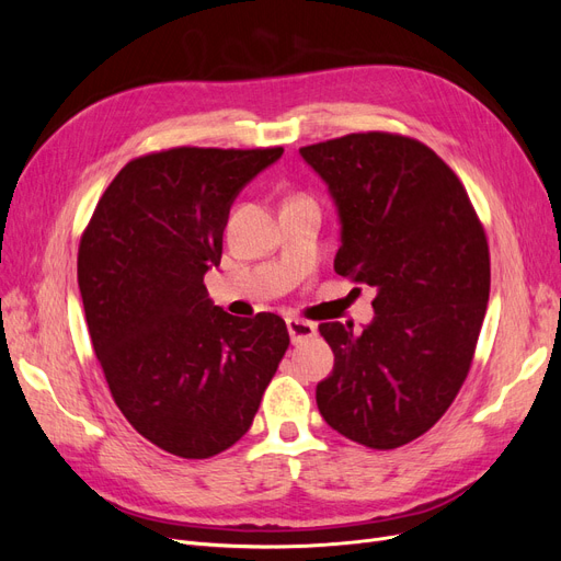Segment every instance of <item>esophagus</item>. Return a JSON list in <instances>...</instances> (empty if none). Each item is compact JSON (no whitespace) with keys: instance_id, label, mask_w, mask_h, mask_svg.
<instances>
[{"instance_id":"esophagus-1","label":"esophagus","mask_w":561,"mask_h":561,"mask_svg":"<svg viewBox=\"0 0 561 561\" xmlns=\"http://www.w3.org/2000/svg\"><path fill=\"white\" fill-rule=\"evenodd\" d=\"M287 332H290L293 344H301L307 342V339L316 336V325L311 320L304 318H287Z\"/></svg>"}]
</instances>
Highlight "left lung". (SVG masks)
I'll list each match as a JSON object with an SVG mask.
<instances>
[{"mask_svg":"<svg viewBox=\"0 0 561 561\" xmlns=\"http://www.w3.org/2000/svg\"><path fill=\"white\" fill-rule=\"evenodd\" d=\"M299 154L342 217L334 271L369 285L377 311L360 334L318 325L334 353L318 410L353 443L402 447L443 419L470 371L491 285L484 227L463 182L407 135L348 133Z\"/></svg>","mask_w":561,"mask_h":561,"instance_id":"8db88e82","label":"left lung"}]
</instances>
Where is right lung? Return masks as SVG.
<instances>
[{
	"label": "right lung",
	"instance_id": "add662e5",
	"mask_svg": "<svg viewBox=\"0 0 561 561\" xmlns=\"http://www.w3.org/2000/svg\"><path fill=\"white\" fill-rule=\"evenodd\" d=\"M283 147H171L128 161L81 233L77 278L118 410L151 445L210 458L248 433L290 346L276 313L233 318L203 276L229 208Z\"/></svg>",
	"mask_w": 561,
	"mask_h": 561
}]
</instances>
